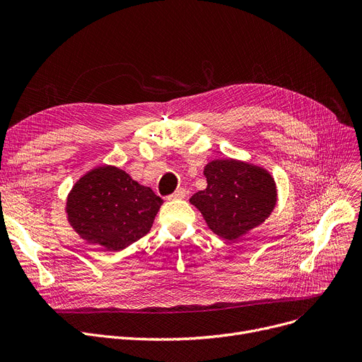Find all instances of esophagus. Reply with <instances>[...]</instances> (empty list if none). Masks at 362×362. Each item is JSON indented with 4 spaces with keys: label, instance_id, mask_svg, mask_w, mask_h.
Wrapping results in <instances>:
<instances>
[{
    "label": "esophagus",
    "instance_id": "esophagus-1",
    "mask_svg": "<svg viewBox=\"0 0 362 362\" xmlns=\"http://www.w3.org/2000/svg\"><path fill=\"white\" fill-rule=\"evenodd\" d=\"M186 197V189H183V187H179V189H176V191L171 194V195H168V199L170 201H173V199H183Z\"/></svg>",
    "mask_w": 362,
    "mask_h": 362
}]
</instances>
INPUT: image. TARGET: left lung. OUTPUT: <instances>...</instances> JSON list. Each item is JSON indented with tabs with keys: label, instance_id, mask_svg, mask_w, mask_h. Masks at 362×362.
I'll return each instance as SVG.
<instances>
[{
	"label": "left lung",
	"instance_id": "8db88e82",
	"mask_svg": "<svg viewBox=\"0 0 362 362\" xmlns=\"http://www.w3.org/2000/svg\"><path fill=\"white\" fill-rule=\"evenodd\" d=\"M206 187L191 202L210 229L233 240L270 216L276 205V185L267 171L236 160H214L204 168Z\"/></svg>",
	"mask_w": 362,
	"mask_h": 362
}]
</instances>
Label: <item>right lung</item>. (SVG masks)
<instances>
[{
  "label": "right lung",
  "mask_w": 362,
  "mask_h": 362,
  "mask_svg": "<svg viewBox=\"0 0 362 362\" xmlns=\"http://www.w3.org/2000/svg\"><path fill=\"white\" fill-rule=\"evenodd\" d=\"M163 199L117 167H98L74 185L67 217L85 240L122 251L144 238Z\"/></svg>",
  "instance_id": "right-lung-1"
}]
</instances>
